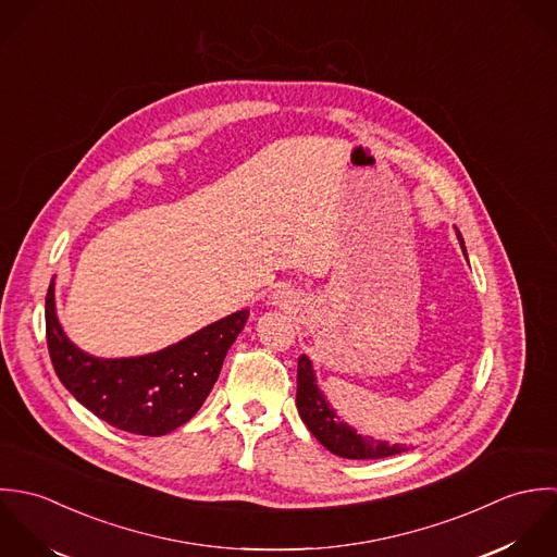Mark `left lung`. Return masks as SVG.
Wrapping results in <instances>:
<instances>
[{
	"mask_svg": "<svg viewBox=\"0 0 557 557\" xmlns=\"http://www.w3.org/2000/svg\"><path fill=\"white\" fill-rule=\"evenodd\" d=\"M460 247L465 251V243L460 232L456 230ZM297 409L301 420L306 422L308 431L325 445L330 451H334L342 458L352 460H366V458H385L394 454H403L409 447L407 445H389L385 442H376L372 437L357 435L350 426L339 422L334 409L317 387L312 361L301 355L297 363Z\"/></svg>",
	"mask_w": 557,
	"mask_h": 557,
	"instance_id": "left-lung-1",
	"label": "left lung"
}]
</instances>
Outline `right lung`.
I'll use <instances>...</instances> for the list:
<instances>
[{"label": "right lung", "instance_id": "obj_1", "mask_svg": "<svg viewBox=\"0 0 557 557\" xmlns=\"http://www.w3.org/2000/svg\"><path fill=\"white\" fill-rule=\"evenodd\" d=\"M249 312L240 310L163 350L99 359L77 348L55 317L53 280L45 299L51 363L62 385L113 429L159 437L189 422L211 394Z\"/></svg>", "mask_w": 557, "mask_h": 557}]
</instances>
